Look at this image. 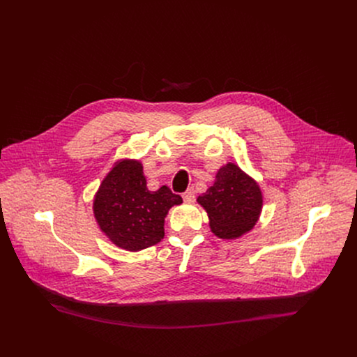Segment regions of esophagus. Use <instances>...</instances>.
<instances>
[{
  "label": "esophagus",
  "instance_id": "esophagus-1",
  "mask_svg": "<svg viewBox=\"0 0 357 357\" xmlns=\"http://www.w3.org/2000/svg\"><path fill=\"white\" fill-rule=\"evenodd\" d=\"M182 197H183V200L186 202V203H192V202H195V190L190 188V189H188L183 195H182Z\"/></svg>",
  "mask_w": 357,
  "mask_h": 357
}]
</instances>
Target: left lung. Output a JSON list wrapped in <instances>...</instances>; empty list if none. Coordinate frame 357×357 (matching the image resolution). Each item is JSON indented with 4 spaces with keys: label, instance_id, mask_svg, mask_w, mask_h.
Instances as JSON below:
<instances>
[{
    "label": "left lung",
    "instance_id": "obj_1",
    "mask_svg": "<svg viewBox=\"0 0 357 357\" xmlns=\"http://www.w3.org/2000/svg\"><path fill=\"white\" fill-rule=\"evenodd\" d=\"M197 203L208 212L212 231L219 238L233 240L250 231L257 223L263 193L259 183L229 162L216 174V181Z\"/></svg>",
    "mask_w": 357,
    "mask_h": 357
}]
</instances>
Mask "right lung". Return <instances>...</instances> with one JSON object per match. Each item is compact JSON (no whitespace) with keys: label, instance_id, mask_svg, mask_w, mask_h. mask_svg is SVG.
I'll return each instance as SVG.
<instances>
[{"label":"right lung","instance_id":"1","mask_svg":"<svg viewBox=\"0 0 357 357\" xmlns=\"http://www.w3.org/2000/svg\"><path fill=\"white\" fill-rule=\"evenodd\" d=\"M182 197L161 186L151 192L139 161L120 160L101 182L93 213L112 243L128 251H139L160 243L168 211Z\"/></svg>","mask_w":357,"mask_h":357}]
</instances>
